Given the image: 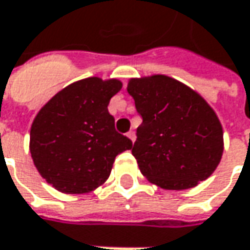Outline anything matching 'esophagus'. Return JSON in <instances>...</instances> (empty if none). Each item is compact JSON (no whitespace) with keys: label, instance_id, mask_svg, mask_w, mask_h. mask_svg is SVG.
Segmentation results:
<instances>
[{"label":"esophagus","instance_id":"obj_1","mask_svg":"<svg viewBox=\"0 0 250 250\" xmlns=\"http://www.w3.org/2000/svg\"><path fill=\"white\" fill-rule=\"evenodd\" d=\"M127 137H128L133 142L135 141V133H134V131H128V133H127Z\"/></svg>","mask_w":250,"mask_h":250}]
</instances>
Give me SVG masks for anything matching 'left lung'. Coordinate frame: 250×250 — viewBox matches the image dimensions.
Masks as SVG:
<instances>
[{
  "label": "left lung",
  "instance_id": "8db88e82",
  "mask_svg": "<svg viewBox=\"0 0 250 250\" xmlns=\"http://www.w3.org/2000/svg\"><path fill=\"white\" fill-rule=\"evenodd\" d=\"M127 91L142 117L131 152L148 181L181 191L210 177L224 149L223 127L210 105L165 74L131 79Z\"/></svg>",
  "mask_w": 250,
  "mask_h": 250
}]
</instances>
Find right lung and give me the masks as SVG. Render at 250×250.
<instances>
[{"label": "right lung", "mask_w": 250, "mask_h": 250, "mask_svg": "<svg viewBox=\"0 0 250 250\" xmlns=\"http://www.w3.org/2000/svg\"><path fill=\"white\" fill-rule=\"evenodd\" d=\"M117 79L88 77L55 94L40 109L30 130L34 166L63 194H87L108 180L119 153L133 142L115 130L108 112L122 90Z\"/></svg>", "instance_id": "add662e5"}]
</instances>
